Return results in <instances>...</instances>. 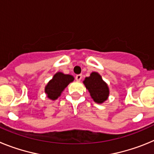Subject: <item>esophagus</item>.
Returning <instances> with one entry per match:
<instances>
[{
    "instance_id": "1",
    "label": "esophagus",
    "mask_w": 154,
    "mask_h": 154,
    "mask_svg": "<svg viewBox=\"0 0 154 154\" xmlns=\"http://www.w3.org/2000/svg\"><path fill=\"white\" fill-rule=\"evenodd\" d=\"M82 75L79 74V75H76L75 76V79L77 80V81H80V80L82 79Z\"/></svg>"
}]
</instances>
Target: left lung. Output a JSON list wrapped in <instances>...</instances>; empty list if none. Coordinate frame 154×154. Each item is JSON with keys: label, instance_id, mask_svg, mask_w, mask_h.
<instances>
[{"label": "left lung", "instance_id": "obj_1", "mask_svg": "<svg viewBox=\"0 0 154 154\" xmlns=\"http://www.w3.org/2000/svg\"><path fill=\"white\" fill-rule=\"evenodd\" d=\"M86 89L89 90L93 100L97 103H103L109 96V88L97 72H92L89 77L84 80Z\"/></svg>", "mask_w": 154, "mask_h": 154}]
</instances>
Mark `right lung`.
<instances>
[{
    "mask_svg": "<svg viewBox=\"0 0 154 154\" xmlns=\"http://www.w3.org/2000/svg\"><path fill=\"white\" fill-rule=\"evenodd\" d=\"M73 80L74 78L72 75H65L62 72L56 73L45 87V93L48 95V97L52 100L56 99L60 96L65 87H67Z\"/></svg>",
    "mask_w": 154,
    "mask_h": 154,
    "instance_id": "add662e5",
    "label": "right lung"
}]
</instances>
